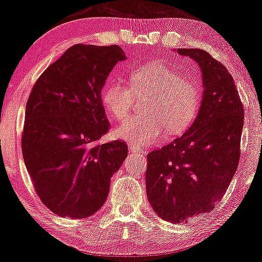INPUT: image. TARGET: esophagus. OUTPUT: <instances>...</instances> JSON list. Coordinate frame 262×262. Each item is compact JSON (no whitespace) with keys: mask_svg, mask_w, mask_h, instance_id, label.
I'll return each instance as SVG.
<instances>
[{"mask_svg":"<svg viewBox=\"0 0 262 262\" xmlns=\"http://www.w3.org/2000/svg\"><path fill=\"white\" fill-rule=\"evenodd\" d=\"M128 150H130L131 152H141V154H145V151H146V150L141 148V146H137L134 144H131L130 146H128Z\"/></svg>","mask_w":262,"mask_h":262,"instance_id":"obj_1","label":"esophagus"}]
</instances>
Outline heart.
I'll return each mask as SVG.
<instances>
[{"label":"heart","mask_w":262,"mask_h":262,"mask_svg":"<svg viewBox=\"0 0 262 262\" xmlns=\"http://www.w3.org/2000/svg\"><path fill=\"white\" fill-rule=\"evenodd\" d=\"M131 87L119 80L106 84L101 102L107 113L124 120L130 113L135 94L149 93L144 114L125 120L114 130L117 138L134 145L152 144L162 137L184 132L198 113L203 89L198 82L184 77L163 62H151L132 71Z\"/></svg>","instance_id":"1"}]
</instances>
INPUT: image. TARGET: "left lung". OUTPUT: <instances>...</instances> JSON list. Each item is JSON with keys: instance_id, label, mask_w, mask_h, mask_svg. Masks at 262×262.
<instances>
[{"instance_id": "1", "label": "left lung", "mask_w": 262, "mask_h": 262, "mask_svg": "<svg viewBox=\"0 0 262 262\" xmlns=\"http://www.w3.org/2000/svg\"><path fill=\"white\" fill-rule=\"evenodd\" d=\"M202 71L203 99L187 131L148 154L146 195L159 217L171 223L213 210L237 169L243 105L223 64L200 49H179Z\"/></svg>"}]
</instances>
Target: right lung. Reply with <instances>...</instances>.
<instances>
[{
	"mask_svg": "<svg viewBox=\"0 0 262 262\" xmlns=\"http://www.w3.org/2000/svg\"><path fill=\"white\" fill-rule=\"evenodd\" d=\"M118 45L71 46L35 82L26 105L23 156L39 198L59 217L85 218L106 202L112 175L127 156L124 142L100 144L110 123L101 91Z\"/></svg>",
	"mask_w": 262,
	"mask_h": 262,
	"instance_id": "obj_1",
	"label": "right lung"
}]
</instances>
